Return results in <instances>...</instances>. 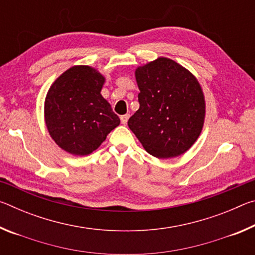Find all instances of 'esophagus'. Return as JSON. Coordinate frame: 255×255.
I'll return each mask as SVG.
<instances>
[{
    "label": "esophagus",
    "mask_w": 255,
    "mask_h": 255,
    "mask_svg": "<svg viewBox=\"0 0 255 255\" xmlns=\"http://www.w3.org/2000/svg\"><path fill=\"white\" fill-rule=\"evenodd\" d=\"M128 119H129V115L128 114L124 115V116H122V117H120V122H122L123 125H126L127 122H128Z\"/></svg>",
    "instance_id": "esophagus-1"
}]
</instances>
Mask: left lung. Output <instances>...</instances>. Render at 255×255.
<instances>
[{"label": "left lung", "instance_id": "8db88e82", "mask_svg": "<svg viewBox=\"0 0 255 255\" xmlns=\"http://www.w3.org/2000/svg\"><path fill=\"white\" fill-rule=\"evenodd\" d=\"M139 109L128 120L146 152L158 158L179 156L199 137L205 99L191 73L169 58L136 70Z\"/></svg>", "mask_w": 255, "mask_h": 255}]
</instances>
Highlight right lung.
<instances>
[{
  "instance_id": "obj_1",
  "label": "right lung",
  "mask_w": 255,
  "mask_h": 255,
  "mask_svg": "<svg viewBox=\"0 0 255 255\" xmlns=\"http://www.w3.org/2000/svg\"><path fill=\"white\" fill-rule=\"evenodd\" d=\"M105 82L89 66H74L50 86L45 102V120L53 139L73 155L96 150L120 119L101 96Z\"/></svg>"
}]
</instances>
